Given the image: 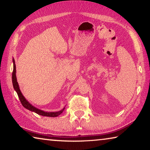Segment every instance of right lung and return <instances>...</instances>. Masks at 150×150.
<instances>
[{
    "label": "right lung",
    "mask_w": 150,
    "mask_h": 150,
    "mask_svg": "<svg viewBox=\"0 0 150 150\" xmlns=\"http://www.w3.org/2000/svg\"><path fill=\"white\" fill-rule=\"evenodd\" d=\"M12 62H13V72H12V84H13V87L14 88V90L16 91V92L18 94V96L19 99L21 102L22 106H24V108H26L28 110H29L32 112H34L38 115H41V116H49V117H56V116H58L59 115L62 114L63 110H64L65 107L63 108L62 110L57 112H45L42 110H40V109L38 108L35 106L31 105L28 101L24 95H22V93L21 91H20L18 83L17 82V79H16V65H15V61L13 59H12Z\"/></svg>",
    "instance_id": "obj_1"
}]
</instances>
